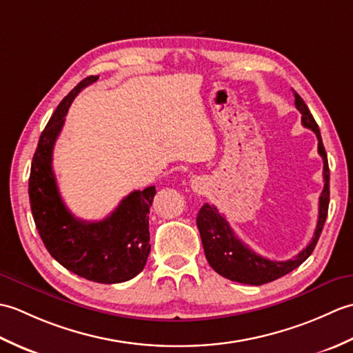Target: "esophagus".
<instances>
[{
  "instance_id": "1",
  "label": "esophagus",
  "mask_w": 353,
  "mask_h": 353,
  "mask_svg": "<svg viewBox=\"0 0 353 353\" xmlns=\"http://www.w3.org/2000/svg\"><path fill=\"white\" fill-rule=\"evenodd\" d=\"M191 188H192V191H194V192L201 194V192L205 191L206 185H205V182H203V181H201V179H196V181H192V183H191Z\"/></svg>"
}]
</instances>
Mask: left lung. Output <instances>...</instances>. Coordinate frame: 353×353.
<instances>
[{"instance_id":"obj_1","label":"left lung","mask_w":353,"mask_h":353,"mask_svg":"<svg viewBox=\"0 0 353 353\" xmlns=\"http://www.w3.org/2000/svg\"><path fill=\"white\" fill-rule=\"evenodd\" d=\"M294 99L296 108L302 114L303 127L311 129L316 133V137L319 139V154L321 156V159H323L325 186L320 196L317 228L316 232H314L311 243L306 245L297 256L288 261H272L261 256V254L254 253L250 247H247L241 239L235 235V232L232 230L230 224L224 219V215L219 212V209L209 203H205L201 206L197 215V228L201 236V243H203L206 259L209 262V265H211L216 273L234 282L247 285H262L288 274L310 258L312 250L316 249V244L325 226L329 208L327 154L323 147V141H321L320 129L308 106H306L302 97L297 92H294Z\"/></svg>"}]
</instances>
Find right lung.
<instances>
[{"mask_svg": "<svg viewBox=\"0 0 353 353\" xmlns=\"http://www.w3.org/2000/svg\"><path fill=\"white\" fill-rule=\"evenodd\" d=\"M99 76L81 80L59 104L41 134L32 161L28 196L36 229L50 254L88 281L119 283L142 272L150 253L148 214L154 186L133 191L101 221L76 219L65 206L52 172V148L72 100Z\"/></svg>", "mask_w": 353, "mask_h": 353, "instance_id": "add662e5", "label": "right lung"}]
</instances>
